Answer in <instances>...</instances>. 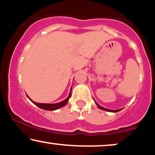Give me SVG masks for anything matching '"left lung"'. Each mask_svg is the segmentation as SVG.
I'll list each match as a JSON object with an SVG mask.
<instances>
[{"label":"left lung","instance_id":"1","mask_svg":"<svg viewBox=\"0 0 155 155\" xmlns=\"http://www.w3.org/2000/svg\"><path fill=\"white\" fill-rule=\"evenodd\" d=\"M95 102L96 103V105H97V107H98L99 108H101V109H102V110H105V111H110V112H117V111H120L121 109H119V110H110V109H108V108H104V107H102V106H101L100 105H98L97 104V102H96V101H95Z\"/></svg>","mask_w":155,"mask_h":155}]
</instances>
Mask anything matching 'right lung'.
I'll return each mask as SVG.
<instances>
[{"instance_id":"1","label":"right lung","mask_w":155,"mask_h":155,"mask_svg":"<svg viewBox=\"0 0 155 155\" xmlns=\"http://www.w3.org/2000/svg\"><path fill=\"white\" fill-rule=\"evenodd\" d=\"M27 96H28V95H27ZM71 92H70V94H69L68 97L67 98L65 99V100L62 101V102L58 103V104H38V103H35V102H34V101H32L31 99L29 97H28H28L32 101V102L33 103V104H34L35 105H36L38 107L41 108V109L47 110V111H54V110H57V109H58V108H62V107H63L64 106H65V105H66V104L68 103V101L69 98L71 97Z\"/></svg>"}]
</instances>
